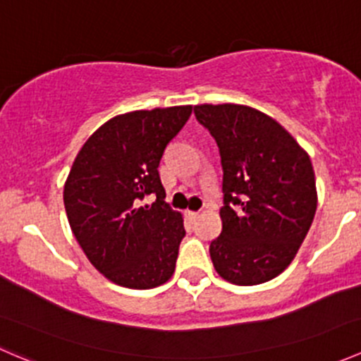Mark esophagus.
I'll return each mask as SVG.
<instances>
[{
	"instance_id": "obj_1",
	"label": "esophagus",
	"mask_w": 361,
	"mask_h": 361,
	"mask_svg": "<svg viewBox=\"0 0 361 361\" xmlns=\"http://www.w3.org/2000/svg\"><path fill=\"white\" fill-rule=\"evenodd\" d=\"M185 214H187V218L190 221H194V220H197V216H199V211H185Z\"/></svg>"
}]
</instances>
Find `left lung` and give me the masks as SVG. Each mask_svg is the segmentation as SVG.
Returning <instances> with one entry per match:
<instances>
[{"instance_id":"8db88e82","label":"left lung","mask_w":361,"mask_h":361,"mask_svg":"<svg viewBox=\"0 0 361 361\" xmlns=\"http://www.w3.org/2000/svg\"><path fill=\"white\" fill-rule=\"evenodd\" d=\"M220 148L221 234L209 245L218 274L253 286L281 274L314 220L318 194L307 152L272 116L245 104H197Z\"/></svg>"}]
</instances>
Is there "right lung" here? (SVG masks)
I'll return each instance as SVG.
<instances>
[{"label":"right lung","instance_id":"right-lung-1","mask_svg":"<svg viewBox=\"0 0 361 361\" xmlns=\"http://www.w3.org/2000/svg\"><path fill=\"white\" fill-rule=\"evenodd\" d=\"M192 106L116 115L82 147L64 183L69 227L90 264L115 285L148 290L176 267L183 216L164 201L159 164ZM155 195V203L143 204Z\"/></svg>","mask_w":361,"mask_h":361}]
</instances>
